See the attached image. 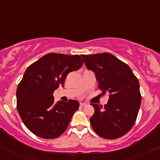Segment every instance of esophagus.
<instances>
[{
    "instance_id": "esophagus-1",
    "label": "esophagus",
    "mask_w": 160,
    "mask_h": 160,
    "mask_svg": "<svg viewBox=\"0 0 160 160\" xmlns=\"http://www.w3.org/2000/svg\"><path fill=\"white\" fill-rule=\"evenodd\" d=\"M80 106H82V107H83V106H85V105H87V104L86 103H80Z\"/></svg>"
}]
</instances>
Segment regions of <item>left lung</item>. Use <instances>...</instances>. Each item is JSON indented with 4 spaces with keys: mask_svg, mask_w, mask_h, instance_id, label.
I'll list each match as a JSON object with an SVG mask.
<instances>
[{
    "mask_svg": "<svg viewBox=\"0 0 160 160\" xmlns=\"http://www.w3.org/2000/svg\"><path fill=\"white\" fill-rule=\"evenodd\" d=\"M85 66L93 71L108 104H91L94 114L90 118L93 131L101 137L115 139L125 135L135 125L142 97L137 77L126 63L111 53L81 55Z\"/></svg>",
    "mask_w": 160,
    "mask_h": 160,
    "instance_id": "obj_1",
    "label": "left lung"
}]
</instances>
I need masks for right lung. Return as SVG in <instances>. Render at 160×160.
Returning a JSON list of instances; mask_svg holds the SVG:
<instances>
[{"label":"right lung","mask_w":160,"mask_h":160,"mask_svg":"<svg viewBox=\"0 0 160 160\" xmlns=\"http://www.w3.org/2000/svg\"><path fill=\"white\" fill-rule=\"evenodd\" d=\"M79 55L49 53L27 68L16 92L18 114L30 132L46 139L60 136L79 108L75 100L55 103L53 92L83 66Z\"/></svg>","instance_id":"add662e5"}]
</instances>
